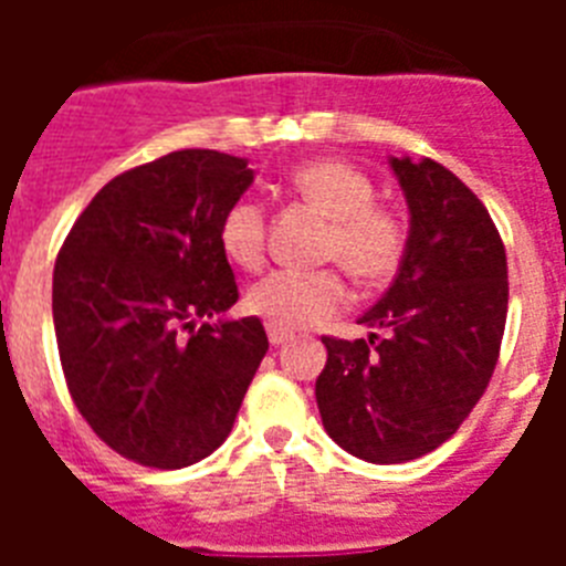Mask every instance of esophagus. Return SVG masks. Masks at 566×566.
<instances>
[{
    "instance_id": "1",
    "label": "esophagus",
    "mask_w": 566,
    "mask_h": 566,
    "mask_svg": "<svg viewBox=\"0 0 566 566\" xmlns=\"http://www.w3.org/2000/svg\"><path fill=\"white\" fill-rule=\"evenodd\" d=\"M266 334H269V343L272 345H283L292 339V332H286V328H277V326H266Z\"/></svg>"
}]
</instances>
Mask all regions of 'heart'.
<instances>
[{"label": "heart", "instance_id": "b5f03b06", "mask_svg": "<svg viewBox=\"0 0 566 566\" xmlns=\"http://www.w3.org/2000/svg\"><path fill=\"white\" fill-rule=\"evenodd\" d=\"M292 187L328 218V258L339 260L363 283H382L397 272L405 249L402 223L388 209L374 207L368 175L337 158H319L294 169ZM218 240L234 266L258 269L266 252V214L260 201L238 198L223 212ZM345 297V283L334 269H277L249 286L247 308L266 319V326L292 332L332 317Z\"/></svg>", "mask_w": 566, "mask_h": 566}]
</instances>
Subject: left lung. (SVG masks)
<instances>
[{
  "instance_id": "1",
  "label": "left lung",
  "mask_w": 566,
  "mask_h": 566,
  "mask_svg": "<svg viewBox=\"0 0 566 566\" xmlns=\"http://www.w3.org/2000/svg\"><path fill=\"white\" fill-rule=\"evenodd\" d=\"M388 167L408 203L399 272L357 319L368 339L323 337L314 385L328 437L374 464L424 457L457 433L507 319V258L482 201L431 158L391 155Z\"/></svg>"
}]
</instances>
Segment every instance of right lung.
<instances>
[{"label": "right lung", "instance_id": "add662e5", "mask_svg": "<svg viewBox=\"0 0 566 566\" xmlns=\"http://www.w3.org/2000/svg\"><path fill=\"white\" fill-rule=\"evenodd\" d=\"M254 184L249 158L178 149L118 175L70 229L53 326L70 397L122 457L178 470L232 431L266 357L258 317L229 319L221 218Z\"/></svg>", "mask_w": 566, "mask_h": 566}]
</instances>
